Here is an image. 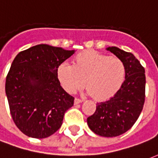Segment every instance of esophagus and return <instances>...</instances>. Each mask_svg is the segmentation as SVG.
<instances>
[{
	"mask_svg": "<svg viewBox=\"0 0 158 158\" xmlns=\"http://www.w3.org/2000/svg\"><path fill=\"white\" fill-rule=\"evenodd\" d=\"M82 102H84L83 99H79V98H75L74 99V104H79V103H81Z\"/></svg>",
	"mask_w": 158,
	"mask_h": 158,
	"instance_id": "34e87169",
	"label": "esophagus"
}]
</instances>
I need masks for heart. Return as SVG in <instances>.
Instances as JSON below:
<instances>
[{
    "instance_id": "b5f03b06",
    "label": "heart",
    "mask_w": 158,
    "mask_h": 158,
    "mask_svg": "<svg viewBox=\"0 0 158 158\" xmlns=\"http://www.w3.org/2000/svg\"><path fill=\"white\" fill-rule=\"evenodd\" d=\"M126 74L125 65L115 56L96 51H85L73 58V65L62 62L56 69L59 82L67 92L73 94L85 86L93 98L106 101L121 88Z\"/></svg>"
}]
</instances>
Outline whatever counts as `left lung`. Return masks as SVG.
<instances>
[{
    "label": "left lung",
    "mask_w": 158,
    "mask_h": 158,
    "mask_svg": "<svg viewBox=\"0 0 158 158\" xmlns=\"http://www.w3.org/2000/svg\"><path fill=\"white\" fill-rule=\"evenodd\" d=\"M125 65V80L121 88L107 101L96 104V112L87 123L96 135L115 137L128 131L139 118L146 97L145 69L131 52L112 46L107 48Z\"/></svg>",
    "instance_id": "1"
}]
</instances>
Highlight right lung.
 Segmentation results:
<instances>
[{"instance_id":"add662e5","label":"right lung","mask_w":158,"mask_h":158,"mask_svg":"<svg viewBox=\"0 0 158 158\" xmlns=\"http://www.w3.org/2000/svg\"><path fill=\"white\" fill-rule=\"evenodd\" d=\"M74 51L37 45L16 56L6 79L10 113L21 132L43 139L56 132L74 98L60 85L56 69Z\"/></svg>"}]
</instances>
